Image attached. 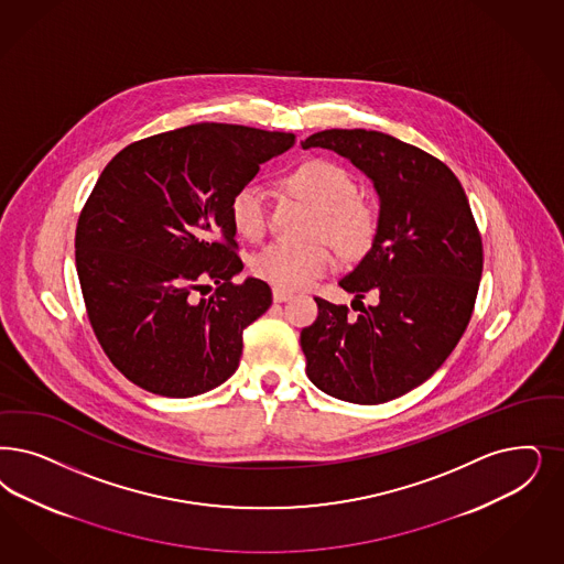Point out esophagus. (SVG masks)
<instances>
[{
  "label": "esophagus",
  "instance_id": "obj_1",
  "mask_svg": "<svg viewBox=\"0 0 564 564\" xmlns=\"http://www.w3.org/2000/svg\"><path fill=\"white\" fill-rule=\"evenodd\" d=\"M292 292H285V290H279V288L272 290V300H274V302H288V300H292Z\"/></svg>",
  "mask_w": 564,
  "mask_h": 564
}]
</instances>
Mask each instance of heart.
I'll return each mask as SVG.
<instances>
[{
  "mask_svg": "<svg viewBox=\"0 0 564 564\" xmlns=\"http://www.w3.org/2000/svg\"><path fill=\"white\" fill-rule=\"evenodd\" d=\"M285 187L306 199L316 210L312 237L325 239L339 256L360 258L369 252L377 237L379 218L358 195L356 178L337 162L308 160L285 176ZM235 231L258 241L269 227V194L258 183L241 185L229 204ZM333 267L329 248L323 243L290 246L269 243L253 253V274L279 290H302Z\"/></svg>",
  "mask_w": 564,
  "mask_h": 564,
  "instance_id": "obj_1",
  "label": "heart"
}]
</instances>
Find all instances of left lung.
Segmentation results:
<instances>
[{
    "instance_id": "8db88e82",
    "label": "left lung",
    "mask_w": 564,
    "mask_h": 564,
    "mask_svg": "<svg viewBox=\"0 0 564 564\" xmlns=\"http://www.w3.org/2000/svg\"><path fill=\"white\" fill-rule=\"evenodd\" d=\"M348 158L379 195V229L339 285L351 308L314 297L318 316L302 329L306 375L351 404H383L419 388L460 341L484 271V246L465 189L437 158L395 137L329 129L302 143ZM372 291L380 302L361 304Z\"/></svg>"
}]
</instances>
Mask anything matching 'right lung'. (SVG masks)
Returning <instances> with one entry per match:
<instances>
[{
  "instance_id": "right-lung-1",
  "label": "right lung",
  "mask_w": 564,
  "mask_h": 564,
  "mask_svg": "<svg viewBox=\"0 0 564 564\" xmlns=\"http://www.w3.org/2000/svg\"><path fill=\"white\" fill-rule=\"evenodd\" d=\"M293 143L202 122L127 145L99 175L78 216V281L101 350L139 388L192 398L239 367L243 329L272 293L253 276L231 281L243 262L229 204Z\"/></svg>"
}]
</instances>
